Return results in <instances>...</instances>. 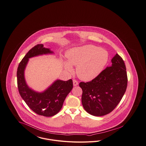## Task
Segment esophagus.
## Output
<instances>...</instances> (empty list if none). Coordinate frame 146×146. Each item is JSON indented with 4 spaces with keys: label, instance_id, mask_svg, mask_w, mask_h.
<instances>
[{
    "label": "esophagus",
    "instance_id": "34e87169",
    "mask_svg": "<svg viewBox=\"0 0 146 146\" xmlns=\"http://www.w3.org/2000/svg\"><path fill=\"white\" fill-rule=\"evenodd\" d=\"M73 85H74V86H77V85H78V82H77V80H75V79H74V80H73Z\"/></svg>",
    "mask_w": 146,
    "mask_h": 146
}]
</instances>
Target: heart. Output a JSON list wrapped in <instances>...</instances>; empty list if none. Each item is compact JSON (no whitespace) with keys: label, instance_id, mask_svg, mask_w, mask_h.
Listing matches in <instances>:
<instances>
[{"label":"heart","instance_id":"b5f03b06","mask_svg":"<svg viewBox=\"0 0 146 146\" xmlns=\"http://www.w3.org/2000/svg\"><path fill=\"white\" fill-rule=\"evenodd\" d=\"M68 62L64 63L66 69L73 71L72 66H76L78 77L89 81L97 77L108 62L109 55L104 49L92 45L72 49L67 54Z\"/></svg>","mask_w":146,"mask_h":146}]
</instances>
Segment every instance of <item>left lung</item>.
Returning a JSON list of instances; mask_svg holds the SVG:
<instances>
[{
    "label": "left lung",
    "mask_w": 146,
    "mask_h": 146,
    "mask_svg": "<svg viewBox=\"0 0 146 146\" xmlns=\"http://www.w3.org/2000/svg\"><path fill=\"white\" fill-rule=\"evenodd\" d=\"M111 63L90 82L79 83L84 108L92 115L103 116L113 111L126 90L127 76L123 58L117 54Z\"/></svg>",
    "instance_id": "left-lung-1"
}]
</instances>
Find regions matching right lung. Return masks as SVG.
Instances as JSON below:
<instances>
[{
  "label": "right lung",
  "instance_id": "add662e5",
  "mask_svg": "<svg viewBox=\"0 0 146 146\" xmlns=\"http://www.w3.org/2000/svg\"><path fill=\"white\" fill-rule=\"evenodd\" d=\"M50 50L38 44L29 50L19 64L17 71V87L21 97L28 107L38 115L52 117L62 107L64 100L73 89V81L57 80L49 88L39 93L28 88L25 82L24 71L29 58L36 56L52 53Z\"/></svg>",
  "mask_w": 146,
  "mask_h": 146
}]
</instances>
